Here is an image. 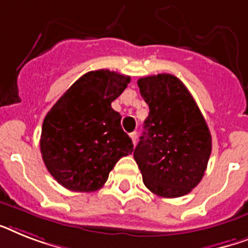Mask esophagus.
<instances>
[{"instance_id":"esophagus-1","label":"esophagus","mask_w":248,"mask_h":248,"mask_svg":"<svg viewBox=\"0 0 248 248\" xmlns=\"http://www.w3.org/2000/svg\"><path fill=\"white\" fill-rule=\"evenodd\" d=\"M130 138L131 140H132V142H134V145L136 144V140H138V132H131Z\"/></svg>"}]
</instances>
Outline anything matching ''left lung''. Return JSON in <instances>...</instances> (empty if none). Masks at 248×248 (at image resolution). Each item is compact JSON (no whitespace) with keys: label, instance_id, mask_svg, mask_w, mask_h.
I'll list each match as a JSON object with an SVG mask.
<instances>
[{"label":"left lung","instance_id":"obj_1","mask_svg":"<svg viewBox=\"0 0 248 248\" xmlns=\"http://www.w3.org/2000/svg\"><path fill=\"white\" fill-rule=\"evenodd\" d=\"M149 106L134 158L144 185L160 197H181L199 185L208 167L211 135L191 93L170 74L138 80Z\"/></svg>","mask_w":248,"mask_h":248}]
</instances>
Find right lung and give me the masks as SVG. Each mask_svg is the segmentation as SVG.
Wrapping results in <instances>:
<instances>
[{
    "label": "right lung",
    "instance_id": "obj_1",
    "mask_svg": "<svg viewBox=\"0 0 248 248\" xmlns=\"http://www.w3.org/2000/svg\"><path fill=\"white\" fill-rule=\"evenodd\" d=\"M130 76L109 70L90 71L76 80L43 121L40 153L48 172L67 190H99L134 144L121 127L110 103Z\"/></svg>",
    "mask_w": 248,
    "mask_h": 248
}]
</instances>
